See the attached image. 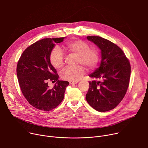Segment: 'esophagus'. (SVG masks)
Wrapping results in <instances>:
<instances>
[{
	"label": "esophagus",
	"mask_w": 148,
	"mask_h": 148,
	"mask_svg": "<svg viewBox=\"0 0 148 148\" xmlns=\"http://www.w3.org/2000/svg\"><path fill=\"white\" fill-rule=\"evenodd\" d=\"M78 83V81H70V85H73V84H77Z\"/></svg>",
	"instance_id": "1"
}]
</instances>
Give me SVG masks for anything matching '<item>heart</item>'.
Returning a JSON list of instances; mask_svg holds the SVG:
<instances>
[{"mask_svg": "<svg viewBox=\"0 0 148 148\" xmlns=\"http://www.w3.org/2000/svg\"><path fill=\"white\" fill-rule=\"evenodd\" d=\"M66 48L70 53L77 56V64H82L88 69L97 66L99 61L98 53L95 49H90L86 42L81 40H73L66 44ZM50 60L51 65L56 69H60L64 66V56L58 47L52 50ZM84 72L85 70L81 66L67 67L62 71L61 77L66 80L77 81L81 79Z\"/></svg>", "mask_w": 148, "mask_h": 148, "instance_id": "obj_1", "label": "heart"}]
</instances>
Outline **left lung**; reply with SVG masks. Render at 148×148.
<instances>
[{"mask_svg": "<svg viewBox=\"0 0 148 148\" xmlns=\"http://www.w3.org/2000/svg\"><path fill=\"white\" fill-rule=\"evenodd\" d=\"M101 50V61L89 77L86 100L94 109L106 112L115 108L123 98L129 86L131 65L123 51L107 39L87 36Z\"/></svg>", "mask_w": 148, "mask_h": 148, "instance_id": "obj_1", "label": "left lung"}]
</instances>
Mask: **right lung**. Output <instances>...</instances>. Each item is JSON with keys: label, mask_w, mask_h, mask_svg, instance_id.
Listing matches in <instances>:
<instances>
[{"label": "right lung", "mask_w": 148, "mask_h": 148, "mask_svg": "<svg viewBox=\"0 0 148 148\" xmlns=\"http://www.w3.org/2000/svg\"><path fill=\"white\" fill-rule=\"evenodd\" d=\"M65 37L41 39L28 47L21 56L17 65V76L24 97L36 108L45 111L56 108L64 97L69 82L60 81L50 57L56 43ZM56 81L49 89L48 81Z\"/></svg>", "instance_id": "obj_1"}]
</instances>
